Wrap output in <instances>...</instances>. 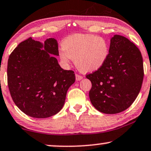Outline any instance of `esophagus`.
I'll return each mask as SVG.
<instances>
[{
	"mask_svg": "<svg viewBox=\"0 0 151 151\" xmlns=\"http://www.w3.org/2000/svg\"><path fill=\"white\" fill-rule=\"evenodd\" d=\"M82 79H83V77L81 75H79V74H76V80L77 81H80V80H81Z\"/></svg>",
	"mask_w": 151,
	"mask_h": 151,
	"instance_id": "esophagus-1",
	"label": "esophagus"
}]
</instances>
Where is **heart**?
<instances>
[{
  "mask_svg": "<svg viewBox=\"0 0 151 151\" xmlns=\"http://www.w3.org/2000/svg\"><path fill=\"white\" fill-rule=\"evenodd\" d=\"M60 58L65 63L72 59L83 72H92L101 68L109 54V46L104 38L92 35L75 34L63 40Z\"/></svg>",
  "mask_w": 151,
  "mask_h": 151,
  "instance_id": "b5f03b06",
  "label": "heart"
}]
</instances>
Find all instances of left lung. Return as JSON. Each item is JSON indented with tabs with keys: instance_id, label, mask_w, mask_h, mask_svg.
Returning <instances> with one entry per match:
<instances>
[{
	"instance_id": "1",
	"label": "left lung",
	"mask_w": 151,
	"mask_h": 151,
	"mask_svg": "<svg viewBox=\"0 0 151 151\" xmlns=\"http://www.w3.org/2000/svg\"><path fill=\"white\" fill-rule=\"evenodd\" d=\"M86 78L92 83L89 96L94 107L105 114L119 113L132 105L141 90V52L127 38L114 35L110 39L106 63Z\"/></svg>"
}]
</instances>
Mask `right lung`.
I'll use <instances>...</instances> for the list:
<instances>
[{"instance_id": "1", "label": "right lung", "mask_w": 151, "mask_h": 151, "mask_svg": "<svg viewBox=\"0 0 151 151\" xmlns=\"http://www.w3.org/2000/svg\"><path fill=\"white\" fill-rule=\"evenodd\" d=\"M53 55L59 56L57 40L50 38L42 43L29 37L8 59L10 94L17 107L32 117L47 118L58 113L68 88L75 81L74 71L61 68Z\"/></svg>"}]
</instances>
